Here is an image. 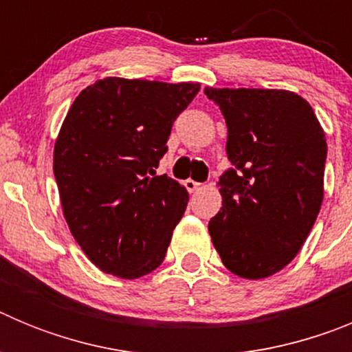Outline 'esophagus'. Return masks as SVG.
<instances>
[{"label": "esophagus", "instance_id": "obj_1", "mask_svg": "<svg viewBox=\"0 0 352 352\" xmlns=\"http://www.w3.org/2000/svg\"><path fill=\"white\" fill-rule=\"evenodd\" d=\"M185 186H186V190L190 192V194H194V192H197L203 188V183H197V182H194V179H186Z\"/></svg>", "mask_w": 352, "mask_h": 352}]
</instances>
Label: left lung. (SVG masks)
<instances>
[{
	"label": "left lung",
	"instance_id": "1",
	"mask_svg": "<svg viewBox=\"0 0 352 352\" xmlns=\"http://www.w3.org/2000/svg\"><path fill=\"white\" fill-rule=\"evenodd\" d=\"M227 123L222 208L208 231L234 275L259 280L303 247L324 197L326 135L310 104L287 89L210 88Z\"/></svg>",
	"mask_w": 352,
	"mask_h": 352
}]
</instances>
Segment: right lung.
Here are the masks:
<instances>
[{
  "mask_svg": "<svg viewBox=\"0 0 352 352\" xmlns=\"http://www.w3.org/2000/svg\"><path fill=\"white\" fill-rule=\"evenodd\" d=\"M199 82L105 77L68 109L54 144V176L72 236L96 268L133 280L157 270L188 192L155 176L174 120Z\"/></svg>",
  "mask_w": 352,
  "mask_h": 352,
  "instance_id": "right-lung-1",
  "label": "right lung"
}]
</instances>
